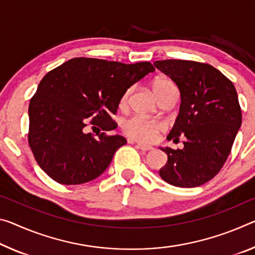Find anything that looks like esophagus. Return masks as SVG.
<instances>
[{
	"label": "esophagus",
	"mask_w": 255,
	"mask_h": 255,
	"mask_svg": "<svg viewBox=\"0 0 255 255\" xmlns=\"http://www.w3.org/2000/svg\"><path fill=\"white\" fill-rule=\"evenodd\" d=\"M129 143H134V140L129 139ZM137 147H138V148H140V149H142V151H143V152L152 151V149H153V147H152V146H149V145H145V144H140V143H138V144H137Z\"/></svg>",
	"instance_id": "1"
}]
</instances>
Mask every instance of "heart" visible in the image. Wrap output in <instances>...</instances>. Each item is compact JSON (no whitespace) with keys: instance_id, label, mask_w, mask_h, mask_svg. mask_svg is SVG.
Here are the masks:
<instances>
[{"instance_id":"b5f03b06","label":"heart","mask_w":255,"mask_h":255,"mask_svg":"<svg viewBox=\"0 0 255 255\" xmlns=\"http://www.w3.org/2000/svg\"><path fill=\"white\" fill-rule=\"evenodd\" d=\"M175 87L172 82L167 78H159L153 82L152 88L154 94L157 96L160 93L169 90V88ZM129 92L127 91L125 93L123 99H121V104H125L127 102V99L129 96ZM165 125L162 121L159 120H152L146 119L140 116H134L131 118L127 119L123 124V130L125 134L130 137L132 139L140 140V142H153L157 137V134L160 131L164 130Z\"/></svg>"}]
</instances>
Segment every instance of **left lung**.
Segmentation results:
<instances>
[{
  "instance_id": "obj_1",
  "label": "left lung",
  "mask_w": 255,
  "mask_h": 255,
  "mask_svg": "<svg viewBox=\"0 0 255 255\" xmlns=\"http://www.w3.org/2000/svg\"><path fill=\"white\" fill-rule=\"evenodd\" d=\"M180 93V107L168 140L184 138L183 149L160 147L168 155L159 175L178 187H197L211 180L230 153L242 111L234 84L215 67L186 60L155 61Z\"/></svg>"
}]
</instances>
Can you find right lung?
<instances>
[{"label": "right lung", "instance_id": "1", "mask_svg": "<svg viewBox=\"0 0 255 255\" xmlns=\"http://www.w3.org/2000/svg\"><path fill=\"white\" fill-rule=\"evenodd\" d=\"M153 71L149 62L75 58L45 75L28 109V142L42 170L63 185L102 175L127 140L104 132L94 137L85 127L90 123L107 131L116 129L110 115L128 88Z\"/></svg>", "mask_w": 255, "mask_h": 255}]
</instances>
